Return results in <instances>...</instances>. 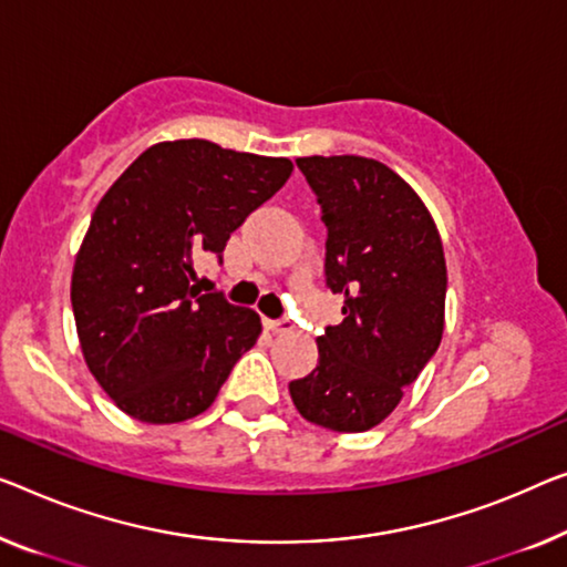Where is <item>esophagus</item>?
Returning a JSON list of instances; mask_svg holds the SVG:
<instances>
[{"instance_id": "1", "label": "esophagus", "mask_w": 567, "mask_h": 567, "mask_svg": "<svg viewBox=\"0 0 567 567\" xmlns=\"http://www.w3.org/2000/svg\"><path fill=\"white\" fill-rule=\"evenodd\" d=\"M269 331L272 333H287V331H292V320L290 318H277V320H267L265 323Z\"/></svg>"}]
</instances>
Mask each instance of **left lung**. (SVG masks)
Listing matches in <instances>:
<instances>
[{"mask_svg":"<svg viewBox=\"0 0 567 567\" xmlns=\"http://www.w3.org/2000/svg\"><path fill=\"white\" fill-rule=\"evenodd\" d=\"M326 224V287L343 320L318 336V367L292 379L306 420L364 433L400 404L435 357L445 318V257L417 193L377 159L298 157Z\"/></svg>","mask_w":567,"mask_h":567,"instance_id":"1","label":"left lung"}]
</instances>
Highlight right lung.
Instances as JSON below:
<instances>
[{"instance_id":"add662e5","label":"right lung","mask_w":567,"mask_h":567,"mask_svg":"<svg viewBox=\"0 0 567 567\" xmlns=\"http://www.w3.org/2000/svg\"><path fill=\"white\" fill-rule=\"evenodd\" d=\"M290 173L287 157L159 142L99 200L71 302L83 359L126 415L152 425L200 415L257 343V312L200 295L193 259L221 261L229 236Z\"/></svg>"}]
</instances>
